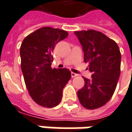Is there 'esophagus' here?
<instances>
[{"label":"esophagus","mask_w":132,"mask_h":132,"mask_svg":"<svg viewBox=\"0 0 132 132\" xmlns=\"http://www.w3.org/2000/svg\"><path fill=\"white\" fill-rule=\"evenodd\" d=\"M77 73H73V72H71V77H77Z\"/></svg>","instance_id":"34e87169"}]
</instances>
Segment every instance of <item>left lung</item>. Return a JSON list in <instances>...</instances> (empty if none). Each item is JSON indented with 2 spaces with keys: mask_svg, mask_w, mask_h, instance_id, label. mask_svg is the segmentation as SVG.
I'll list each match as a JSON object with an SVG mask.
<instances>
[{
  "mask_svg": "<svg viewBox=\"0 0 132 132\" xmlns=\"http://www.w3.org/2000/svg\"><path fill=\"white\" fill-rule=\"evenodd\" d=\"M84 52V62L89 63L92 73L89 80L83 77L84 86L77 92L82 107L89 110L104 106L112 98L120 75L121 53L117 43L103 33L95 31H77Z\"/></svg>",
  "mask_w": 132,
  "mask_h": 132,
  "instance_id": "left-lung-1",
  "label": "left lung"
}]
</instances>
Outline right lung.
Listing matches in <instances>:
<instances>
[{"label": "right lung", "instance_id": "add662e5", "mask_svg": "<svg viewBox=\"0 0 132 132\" xmlns=\"http://www.w3.org/2000/svg\"><path fill=\"white\" fill-rule=\"evenodd\" d=\"M68 35L59 28L43 27L28 35L20 47L25 86L34 101L44 108H54L61 102L63 89L71 77L67 68H51L55 44Z\"/></svg>", "mask_w": 132, "mask_h": 132}]
</instances>
